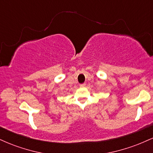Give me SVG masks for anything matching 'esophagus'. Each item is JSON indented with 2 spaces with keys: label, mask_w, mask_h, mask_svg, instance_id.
Listing matches in <instances>:
<instances>
[{
  "label": "esophagus",
  "mask_w": 153,
  "mask_h": 153,
  "mask_svg": "<svg viewBox=\"0 0 153 153\" xmlns=\"http://www.w3.org/2000/svg\"><path fill=\"white\" fill-rule=\"evenodd\" d=\"M85 85H86L85 83H82V84H80V88H84L85 86Z\"/></svg>",
  "instance_id": "34e87169"
}]
</instances>
